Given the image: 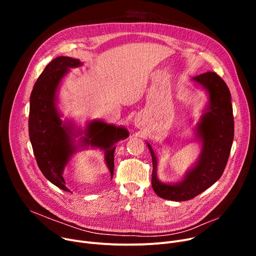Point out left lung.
<instances>
[{"label":"left lung","instance_id":"8db88e82","mask_svg":"<svg viewBox=\"0 0 256 256\" xmlns=\"http://www.w3.org/2000/svg\"><path fill=\"white\" fill-rule=\"evenodd\" d=\"M208 94V104L196 126L195 135L201 142V152L196 164L186 172L182 180L165 184L158 178V162L152 145L146 142L152 158V186L156 194L167 200L186 201L202 193L223 174L234 135L230 91L216 72H206L193 78Z\"/></svg>","mask_w":256,"mask_h":256}]
</instances>
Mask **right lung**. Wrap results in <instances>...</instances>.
<instances>
[{"label":"right lung","mask_w":256,"mask_h":256,"mask_svg":"<svg viewBox=\"0 0 256 256\" xmlns=\"http://www.w3.org/2000/svg\"><path fill=\"white\" fill-rule=\"evenodd\" d=\"M82 64L78 59L63 56L52 60L37 78L30 98L29 136L36 162L44 176L66 192L70 191L65 186L64 168L78 148L91 146L102 150L112 178L115 144L130 135L126 128L102 120H92L84 130H76L72 122L62 121L56 104L60 82L70 68ZM83 133L84 136L76 144L74 137Z\"/></svg>","instance_id":"add662e5"}]
</instances>
